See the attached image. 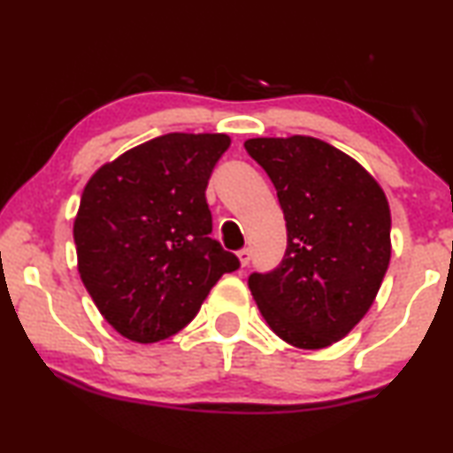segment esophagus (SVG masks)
<instances>
[{"mask_svg":"<svg viewBox=\"0 0 453 453\" xmlns=\"http://www.w3.org/2000/svg\"><path fill=\"white\" fill-rule=\"evenodd\" d=\"M236 255H238V259H241L242 268H247V265L250 264V249H241Z\"/></svg>","mask_w":453,"mask_h":453,"instance_id":"esophagus-1","label":"esophagus"}]
</instances>
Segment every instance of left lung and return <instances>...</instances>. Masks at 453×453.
<instances>
[{"mask_svg": "<svg viewBox=\"0 0 453 453\" xmlns=\"http://www.w3.org/2000/svg\"><path fill=\"white\" fill-rule=\"evenodd\" d=\"M244 150L268 173L287 221L279 268L249 276L259 312L287 344H335L367 314L388 270L384 189L357 160L314 137L249 139Z\"/></svg>", "mask_w": 453, "mask_h": 453, "instance_id": "8db88e82", "label": "left lung"}]
</instances>
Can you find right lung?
I'll return each mask as SVG.
<instances>
[{"mask_svg": "<svg viewBox=\"0 0 453 453\" xmlns=\"http://www.w3.org/2000/svg\"><path fill=\"white\" fill-rule=\"evenodd\" d=\"M227 134L168 133L103 165L73 223L78 270L99 312L139 344L166 340L198 314L241 261L212 241L206 185Z\"/></svg>", "mask_w": 453, "mask_h": 453, "instance_id": "right-lung-1", "label": "right lung"}]
</instances>
